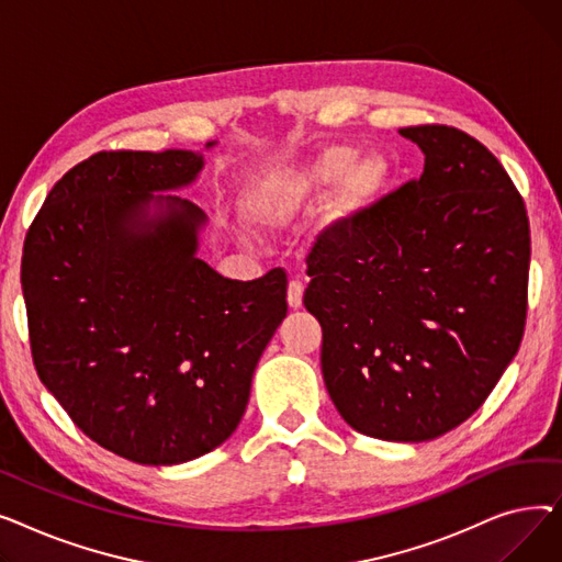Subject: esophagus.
<instances>
[{"label": "esophagus", "mask_w": 562, "mask_h": 562, "mask_svg": "<svg viewBox=\"0 0 562 562\" xmlns=\"http://www.w3.org/2000/svg\"><path fill=\"white\" fill-rule=\"evenodd\" d=\"M303 293L305 286L301 280H289V289H286V303L291 310H301L303 307Z\"/></svg>", "instance_id": "obj_1"}]
</instances>
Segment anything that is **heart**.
<instances>
[{"label":"heart","instance_id":"1","mask_svg":"<svg viewBox=\"0 0 562 562\" xmlns=\"http://www.w3.org/2000/svg\"><path fill=\"white\" fill-rule=\"evenodd\" d=\"M390 182V164L380 155L360 157L356 145H330L307 164L263 175L246 198L250 218L280 225L291 221L330 187L323 229L346 232L380 200Z\"/></svg>","mask_w":562,"mask_h":562}]
</instances>
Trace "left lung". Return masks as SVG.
Returning a JSON list of instances; mask_svg holds the SVG:
<instances>
[{"label": "left lung", "mask_w": 562, "mask_h": 562, "mask_svg": "<svg viewBox=\"0 0 562 562\" xmlns=\"http://www.w3.org/2000/svg\"><path fill=\"white\" fill-rule=\"evenodd\" d=\"M424 172L307 257L305 307L341 419L385 441L467 422L519 350L530 236L498 159L447 125L403 127Z\"/></svg>", "instance_id": "left-lung-1"}]
</instances>
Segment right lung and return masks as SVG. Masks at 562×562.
<instances>
[{"label":"right lung","instance_id":"obj_1","mask_svg":"<svg viewBox=\"0 0 562 562\" xmlns=\"http://www.w3.org/2000/svg\"><path fill=\"white\" fill-rule=\"evenodd\" d=\"M202 168L193 150L98 153L54 184L24 241L38 378L88 437L138 464L229 439L286 316L282 269L241 282L198 257L206 216L172 191Z\"/></svg>","mask_w":562,"mask_h":562}]
</instances>
